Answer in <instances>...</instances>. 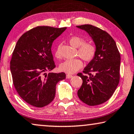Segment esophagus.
I'll list each match as a JSON object with an SVG mask.
<instances>
[{
	"instance_id": "obj_1",
	"label": "esophagus",
	"mask_w": 134,
	"mask_h": 134,
	"mask_svg": "<svg viewBox=\"0 0 134 134\" xmlns=\"http://www.w3.org/2000/svg\"><path fill=\"white\" fill-rule=\"evenodd\" d=\"M73 77V75H69V74H68V75H66V78H67V79H70V78H71Z\"/></svg>"
}]
</instances>
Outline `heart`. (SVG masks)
I'll return each instance as SVG.
<instances>
[{
	"label": "heart",
	"instance_id": "1",
	"mask_svg": "<svg viewBox=\"0 0 134 134\" xmlns=\"http://www.w3.org/2000/svg\"><path fill=\"white\" fill-rule=\"evenodd\" d=\"M69 42L71 46L78 48V54L84 61L89 63L95 58L97 53V47L93 43L86 42V41L79 36H71ZM57 58H61L59 47H58L54 53ZM82 67V62L80 59L66 60L60 64V70L63 72L72 74L80 70Z\"/></svg>",
	"mask_w": 134,
	"mask_h": 134
}]
</instances>
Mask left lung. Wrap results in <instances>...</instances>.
<instances>
[{
	"label": "left lung",
	"mask_w": 134,
	"mask_h": 134,
	"mask_svg": "<svg viewBox=\"0 0 134 134\" xmlns=\"http://www.w3.org/2000/svg\"><path fill=\"white\" fill-rule=\"evenodd\" d=\"M77 27L84 30L97 47L93 59L77 75L82 80L78 91L79 98L88 105H97L110 98L119 84L120 54L116 43L105 31L92 25Z\"/></svg>",
	"instance_id": "8db88e82"
}]
</instances>
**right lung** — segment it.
Returning a JSON list of instances; mask_svg holds the SVG:
<instances>
[{
  "label": "right lung",
  "instance_id": "right-lung-1",
  "mask_svg": "<svg viewBox=\"0 0 134 134\" xmlns=\"http://www.w3.org/2000/svg\"><path fill=\"white\" fill-rule=\"evenodd\" d=\"M67 28L38 26L21 36L10 61L13 82L19 95L28 104L42 107L53 100L56 85L65 73H49L55 68L52 43Z\"/></svg>",
  "mask_w": 134,
  "mask_h": 134
}]
</instances>
